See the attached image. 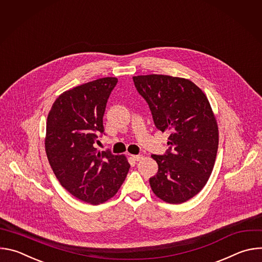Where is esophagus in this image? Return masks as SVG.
I'll return each instance as SVG.
<instances>
[{
  "instance_id": "esophagus-1",
  "label": "esophagus",
  "mask_w": 262,
  "mask_h": 262,
  "mask_svg": "<svg viewBox=\"0 0 262 262\" xmlns=\"http://www.w3.org/2000/svg\"><path fill=\"white\" fill-rule=\"evenodd\" d=\"M132 158L135 160V161H141L142 159H143V156L142 155H134V156H132Z\"/></svg>"
}]
</instances>
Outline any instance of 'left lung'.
Returning <instances> with one entry per match:
<instances>
[{"label": "left lung", "instance_id": "left-lung-1", "mask_svg": "<svg viewBox=\"0 0 262 262\" xmlns=\"http://www.w3.org/2000/svg\"><path fill=\"white\" fill-rule=\"evenodd\" d=\"M133 80L157 128L170 132L166 152L151 156L159 165L158 173L149 178L151 189L168 203L188 201L206 184L216 157L219 130L209 101L185 79L149 74Z\"/></svg>", "mask_w": 262, "mask_h": 262}]
</instances>
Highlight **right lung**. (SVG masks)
<instances>
[{
    "mask_svg": "<svg viewBox=\"0 0 262 262\" xmlns=\"http://www.w3.org/2000/svg\"><path fill=\"white\" fill-rule=\"evenodd\" d=\"M117 82L98 79L62 93L47 121L46 151L57 179L72 196L93 205L118 192L130 167L124 156L94 147L104 135L106 101Z\"/></svg>",
    "mask_w": 262,
    "mask_h": 262,
    "instance_id": "add662e5",
    "label": "right lung"
}]
</instances>
